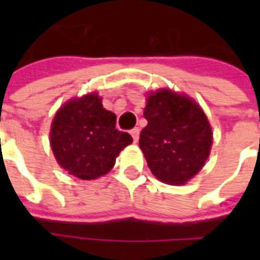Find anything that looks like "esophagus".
Masks as SVG:
<instances>
[{
	"instance_id": "obj_1",
	"label": "esophagus",
	"mask_w": 260,
	"mask_h": 260,
	"mask_svg": "<svg viewBox=\"0 0 260 260\" xmlns=\"http://www.w3.org/2000/svg\"><path fill=\"white\" fill-rule=\"evenodd\" d=\"M131 135H132V138H134V142L138 143L139 135H140V129H139V128H134V129L131 131Z\"/></svg>"
}]
</instances>
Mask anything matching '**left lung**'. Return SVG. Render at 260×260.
<instances>
[{
    "mask_svg": "<svg viewBox=\"0 0 260 260\" xmlns=\"http://www.w3.org/2000/svg\"><path fill=\"white\" fill-rule=\"evenodd\" d=\"M148 121L139 147L155 178L181 186L193 179L209 158L213 132L200 104L171 89L148 91L144 108Z\"/></svg>",
    "mask_w": 260,
    "mask_h": 260,
    "instance_id": "1",
    "label": "left lung"
}]
</instances>
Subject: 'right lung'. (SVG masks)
Masks as SVG:
<instances>
[{
	"label": "right lung",
	"instance_id": "obj_1",
	"mask_svg": "<svg viewBox=\"0 0 260 260\" xmlns=\"http://www.w3.org/2000/svg\"><path fill=\"white\" fill-rule=\"evenodd\" d=\"M132 142L129 134L116 129V114L102 106L97 91L64 102L51 122L50 146L56 162L83 181L109 173Z\"/></svg>",
	"mask_w": 260,
	"mask_h": 260
}]
</instances>
